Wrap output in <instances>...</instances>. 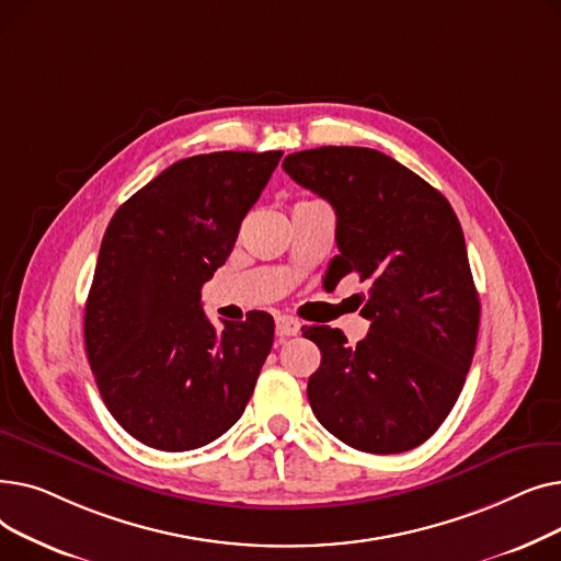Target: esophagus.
Listing matches in <instances>:
<instances>
[{
	"instance_id": "34e87169",
	"label": "esophagus",
	"mask_w": 561,
	"mask_h": 561,
	"mask_svg": "<svg viewBox=\"0 0 561 561\" xmlns=\"http://www.w3.org/2000/svg\"><path fill=\"white\" fill-rule=\"evenodd\" d=\"M277 336H298L300 334V322L290 316H279L277 318V325H275Z\"/></svg>"
}]
</instances>
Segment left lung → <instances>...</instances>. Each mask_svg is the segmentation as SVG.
I'll use <instances>...</instances> for the list:
<instances>
[{
  "instance_id": "obj_1",
  "label": "left lung",
  "mask_w": 561,
  "mask_h": 561,
  "mask_svg": "<svg viewBox=\"0 0 561 561\" xmlns=\"http://www.w3.org/2000/svg\"><path fill=\"white\" fill-rule=\"evenodd\" d=\"M282 168L336 211L330 273L370 282V330L347 345L341 330L302 328L320 347L307 396L316 419L350 448H416L455 407L473 362L480 298L450 202L416 172L370 147H316Z\"/></svg>"
}]
</instances>
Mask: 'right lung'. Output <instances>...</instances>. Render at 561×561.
Instances as JSON below:
<instances>
[{"label":"right lung","instance_id":"add662e5","mask_svg":"<svg viewBox=\"0 0 561 561\" xmlns=\"http://www.w3.org/2000/svg\"><path fill=\"white\" fill-rule=\"evenodd\" d=\"M282 154L176 161L106 227L85 300V355L111 416L145 446L195 450L243 416L275 320L250 311L218 332L199 290L231 254Z\"/></svg>","mask_w":561,"mask_h":561}]
</instances>
